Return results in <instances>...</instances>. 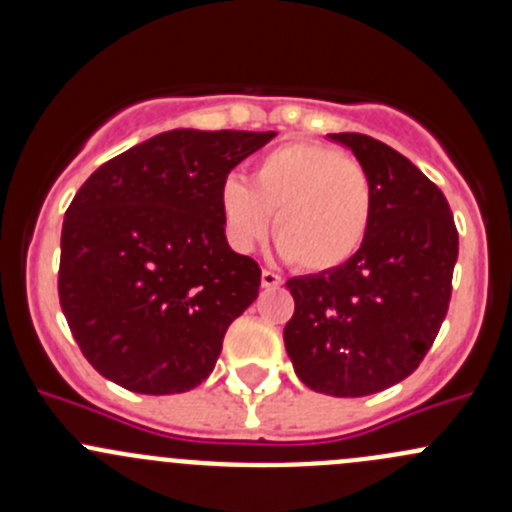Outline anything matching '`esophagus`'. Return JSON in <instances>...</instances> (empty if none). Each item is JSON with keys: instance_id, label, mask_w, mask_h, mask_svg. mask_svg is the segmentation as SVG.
<instances>
[{"instance_id": "esophagus-1", "label": "esophagus", "mask_w": 512, "mask_h": 512, "mask_svg": "<svg viewBox=\"0 0 512 512\" xmlns=\"http://www.w3.org/2000/svg\"><path fill=\"white\" fill-rule=\"evenodd\" d=\"M260 282H262V287L265 289H277V287H282V277L277 275V272H272V270H262V277H260Z\"/></svg>"}]
</instances>
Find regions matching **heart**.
I'll list each match as a JSON object with an SVG mask.
<instances>
[{
  "label": "heart",
  "mask_w": 512,
  "mask_h": 512,
  "mask_svg": "<svg viewBox=\"0 0 512 512\" xmlns=\"http://www.w3.org/2000/svg\"><path fill=\"white\" fill-rule=\"evenodd\" d=\"M227 242L250 252L270 230L289 262L332 272L364 247L374 218V190L361 163L339 148L292 141L272 148L252 168L250 185L225 178L218 193Z\"/></svg>",
  "instance_id": "obj_1"
}]
</instances>
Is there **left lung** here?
<instances>
[{"mask_svg":"<svg viewBox=\"0 0 512 512\" xmlns=\"http://www.w3.org/2000/svg\"><path fill=\"white\" fill-rule=\"evenodd\" d=\"M374 190L364 247L332 272L287 280L294 314L285 347L299 379L339 399L414 374L451 302L458 230L441 190L399 151L364 133H329Z\"/></svg>","mask_w":512,"mask_h":512,"instance_id":"left-lung-1","label":"left lung"}]
</instances>
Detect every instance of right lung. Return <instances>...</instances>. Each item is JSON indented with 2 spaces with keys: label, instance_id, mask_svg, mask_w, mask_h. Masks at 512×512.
<instances>
[{
  "label": "right lung",
  "instance_id": "right-lung-1",
  "mask_svg": "<svg viewBox=\"0 0 512 512\" xmlns=\"http://www.w3.org/2000/svg\"><path fill=\"white\" fill-rule=\"evenodd\" d=\"M275 136L175 128L81 185L61 227L59 302L98 374L151 396L208 379L262 275L227 245L220 185Z\"/></svg>",
  "mask_w": 512,
  "mask_h": 512
}]
</instances>
